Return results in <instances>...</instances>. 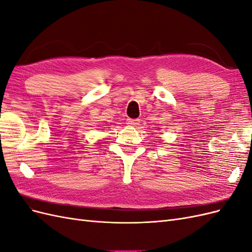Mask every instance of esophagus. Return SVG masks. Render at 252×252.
Here are the masks:
<instances>
[{
    "mask_svg": "<svg viewBox=\"0 0 252 252\" xmlns=\"http://www.w3.org/2000/svg\"><path fill=\"white\" fill-rule=\"evenodd\" d=\"M127 124L129 126H138L140 124V120L139 119H128Z\"/></svg>",
    "mask_w": 252,
    "mask_h": 252,
    "instance_id": "1",
    "label": "esophagus"
}]
</instances>
